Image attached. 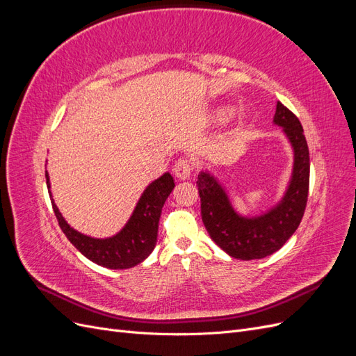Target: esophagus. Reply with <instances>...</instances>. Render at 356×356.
<instances>
[{
	"instance_id": "34e87169",
	"label": "esophagus",
	"mask_w": 356,
	"mask_h": 356,
	"mask_svg": "<svg viewBox=\"0 0 356 356\" xmlns=\"http://www.w3.org/2000/svg\"><path fill=\"white\" fill-rule=\"evenodd\" d=\"M174 172H175V177L179 179H188L190 174H191V163L190 160L187 159H179L175 166H174Z\"/></svg>"
}]
</instances>
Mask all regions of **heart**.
<instances>
[{"label": "heart", "instance_id": "b5f03b06", "mask_svg": "<svg viewBox=\"0 0 356 356\" xmlns=\"http://www.w3.org/2000/svg\"><path fill=\"white\" fill-rule=\"evenodd\" d=\"M230 111H232V108H229V106H224V108H220V110H218V113H217V117H218V118H224V117H227V115L230 114Z\"/></svg>", "mask_w": 356, "mask_h": 356}]
</instances>
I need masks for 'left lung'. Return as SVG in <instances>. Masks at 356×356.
Returning a JSON list of instances; mask_svg holds the SVG:
<instances>
[{
  "label": "left lung",
  "instance_id": "1",
  "mask_svg": "<svg viewBox=\"0 0 356 356\" xmlns=\"http://www.w3.org/2000/svg\"><path fill=\"white\" fill-rule=\"evenodd\" d=\"M273 124L282 127L293 149V169L284 196L272 208L258 215H242L209 170H202L196 181L202 221L211 239L230 257L245 261L281 250L300 225L307 203L310 163L303 126L281 102L276 104Z\"/></svg>",
  "mask_w": 356,
  "mask_h": 356
}]
</instances>
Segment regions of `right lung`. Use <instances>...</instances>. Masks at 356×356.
<instances>
[{
    "mask_svg": "<svg viewBox=\"0 0 356 356\" xmlns=\"http://www.w3.org/2000/svg\"><path fill=\"white\" fill-rule=\"evenodd\" d=\"M49 196L51 200L53 211L58 218L62 232L65 233L68 241L90 261L106 268H131L153 252L157 242L159 220L161 208L168 196L175 187V181L169 172L149 182L143 191L136 207L127 220L124 227L110 238H92L72 229L71 225L62 217L59 208L51 197L50 178L46 172Z\"/></svg>",
    "mask_w": 356,
    "mask_h": 356,
    "instance_id": "1",
    "label": "right lung"
}]
</instances>
